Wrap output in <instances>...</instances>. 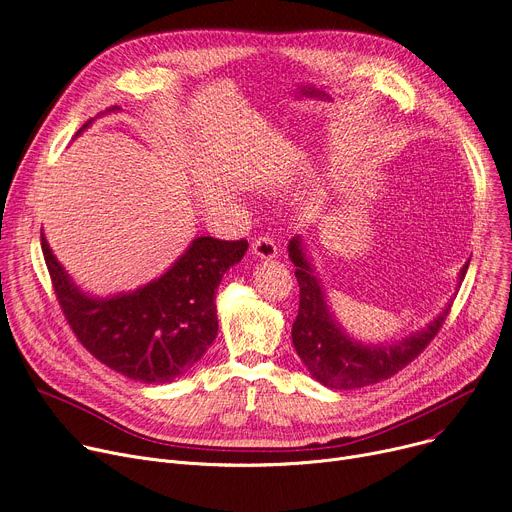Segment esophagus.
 I'll return each instance as SVG.
<instances>
[{
  "label": "esophagus",
  "mask_w": 512,
  "mask_h": 512,
  "mask_svg": "<svg viewBox=\"0 0 512 512\" xmlns=\"http://www.w3.org/2000/svg\"><path fill=\"white\" fill-rule=\"evenodd\" d=\"M252 254L260 260H271L277 256V243L269 235H260L252 243Z\"/></svg>",
  "instance_id": "1"
}]
</instances>
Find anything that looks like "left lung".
Returning <instances> with one entry per match:
<instances>
[{
    "instance_id": "obj_1",
    "label": "left lung",
    "mask_w": 512,
    "mask_h": 512,
    "mask_svg": "<svg viewBox=\"0 0 512 512\" xmlns=\"http://www.w3.org/2000/svg\"><path fill=\"white\" fill-rule=\"evenodd\" d=\"M289 258L296 264L300 285V308L291 327V342L310 375L331 389H356L389 379L415 360L442 329L450 312L448 304L421 331L392 344H362L352 339L329 310L323 285L306 256L300 237L289 241ZM469 262L460 269L458 283L465 279Z\"/></svg>"
}]
</instances>
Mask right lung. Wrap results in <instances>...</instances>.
<instances>
[{
    "mask_svg": "<svg viewBox=\"0 0 512 512\" xmlns=\"http://www.w3.org/2000/svg\"><path fill=\"white\" fill-rule=\"evenodd\" d=\"M41 250L60 308L79 342L120 375L168 383L187 373L214 342V291L246 254L248 241L196 237L164 275L112 298L87 296L72 283L43 235Z\"/></svg>",
    "mask_w": 512,
    "mask_h": 512,
    "instance_id": "right-lung-1",
    "label": "right lung"
}]
</instances>
